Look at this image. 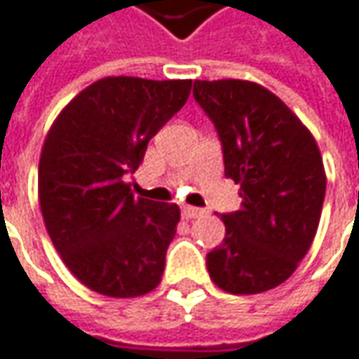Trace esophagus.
Masks as SVG:
<instances>
[{"mask_svg":"<svg viewBox=\"0 0 359 359\" xmlns=\"http://www.w3.org/2000/svg\"><path fill=\"white\" fill-rule=\"evenodd\" d=\"M205 211L199 207H182V219H197Z\"/></svg>","mask_w":359,"mask_h":359,"instance_id":"obj_1","label":"esophagus"}]
</instances>
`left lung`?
I'll use <instances>...</instances> for the list:
<instances>
[{
	"label": "left lung",
	"instance_id": "obj_1",
	"mask_svg": "<svg viewBox=\"0 0 359 359\" xmlns=\"http://www.w3.org/2000/svg\"><path fill=\"white\" fill-rule=\"evenodd\" d=\"M193 95L223 146L225 177L240 184L242 209L223 213L225 238L207 254L215 285L258 294L292 276L315 240L325 199V168L306 126L266 87L195 81Z\"/></svg>",
	"mask_w": 359,
	"mask_h": 359
}]
</instances>
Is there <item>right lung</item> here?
Wrapping results in <instances>:
<instances>
[{
  "label": "right lung",
  "mask_w": 359,
  "mask_h": 359,
  "mask_svg": "<svg viewBox=\"0 0 359 359\" xmlns=\"http://www.w3.org/2000/svg\"><path fill=\"white\" fill-rule=\"evenodd\" d=\"M191 85L187 79H99L46 134L38 166L44 225L74 278L99 294L134 299L160 285L180 209L136 199L126 177L187 103Z\"/></svg>",
  "instance_id": "1"
}]
</instances>
